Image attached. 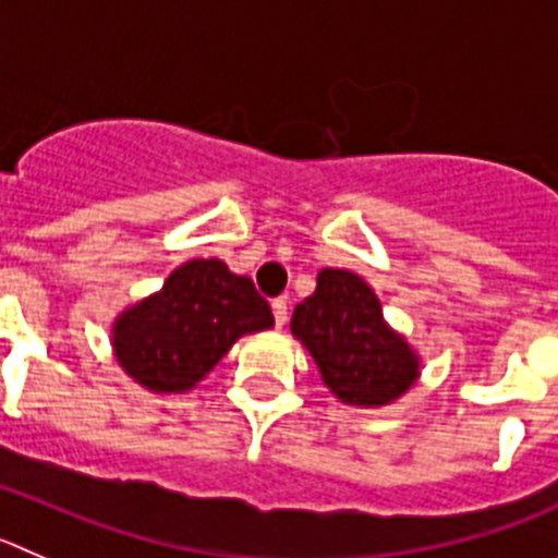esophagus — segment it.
Wrapping results in <instances>:
<instances>
[{"label":"esophagus","mask_w":558,"mask_h":558,"mask_svg":"<svg viewBox=\"0 0 558 558\" xmlns=\"http://www.w3.org/2000/svg\"><path fill=\"white\" fill-rule=\"evenodd\" d=\"M272 314H275V325L283 327L286 319H289V303H286L283 296L272 300Z\"/></svg>","instance_id":"34e87169"}]
</instances>
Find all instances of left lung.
Wrapping results in <instances>:
<instances>
[{"mask_svg": "<svg viewBox=\"0 0 558 558\" xmlns=\"http://www.w3.org/2000/svg\"><path fill=\"white\" fill-rule=\"evenodd\" d=\"M291 336L314 357L322 383L355 408L397 402L421 377V357L385 322L372 286L350 269H322L316 291L291 316Z\"/></svg>", "mask_w": 558, "mask_h": 558, "instance_id": "8db88e82", "label": "left lung"}]
</instances>
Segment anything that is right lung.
Returning a JSON list of instances; mask_svg holds the SVG:
<instances>
[{"label":"right lung","instance_id":"obj_1","mask_svg":"<svg viewBox=\"0 0 558 558\" xmlns=\"http://www.w3.org/2000/svg\"><path fill=\"white\" fill-rule=\"evenodd\" d=\"M275 325L272 308L247 275L220 258H192L159 291L112 322L114 361L150 393H184L233 343Z\"/></svg>","mask_w":558,"mask_h":558}]
</instances>
